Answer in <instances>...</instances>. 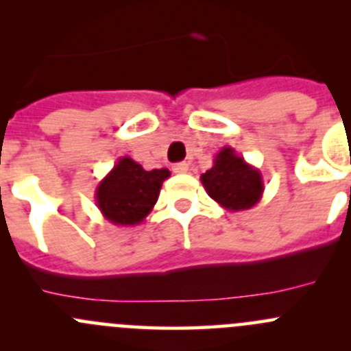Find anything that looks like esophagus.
I'll return each instance as SVG.
<instances>
[{"instance_id": "esophagus-1", "label": "esophagus", "mask_w": 351, "mask_h": 351, "mask_svg": "<svg viewBox=\"0 0 351 351\" xmlns=\"http://www.w3.org/2000/svg\"><path fill=\"white\" fill-rule=\"evenodd\" d=\"M186 171H189V165L186 162H176V165H173V173H176V175H183Z\"/></svg>"}]
</instances>
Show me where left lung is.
Instances as JSON below:
<instances>
[{"mask_svg": "<svg viewBox=\"0 0 351 351\" xmlns=\"http://www.w3.org/2000/svg\"><path fill=\"white\" fill-rule=\"evenodd\" d=\"M200 180L208 197L229 212L247 210L263 197L265 186L260 169L246 162L243 156L229 146L215 154L214 165Z\"/></svg>", "mask_w": 351, "mask_h": 351, "instance_id": "8db88e82", "label": "left lung"}]
</instances>
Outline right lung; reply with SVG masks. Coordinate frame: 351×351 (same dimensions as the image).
<instances>
[{"label":"right lung","mask_w":351,"mask_h":351,"mask_svg":"<svg viewBox=\"0 0 351 351\" xmlns=\"http://www.w3.org/2000/svg\"><path fill=\"white\" fill-rule=\"evenodd\" d=\"M169 169L146 171L129 156H122L98 183L95 200L101 215L115 226H137L151 214Z\"/></svg>","instance_id":"1"}]
</instances>
